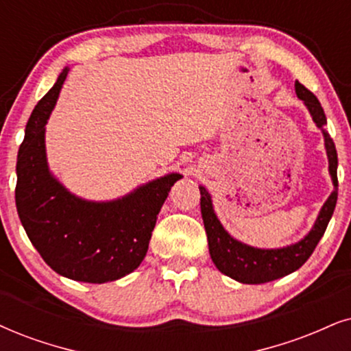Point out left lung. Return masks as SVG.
Returning a JSON list of instances; mask_svg holds the SVG:
<instances>
[{"label": "left lung", "mask_w": 351, "mask_h": 351, "mask_svg": "<svg viewBox=\"0 0 351 351\" xmlns=\"http://www.w3.org/2000/svg\"><path fill=\"white\" fill-rule=\"evenodd\" d=\"M295 87L298 99L304 101L314 123L324 132L327 157H329V170L335 186L334 193L330 194L329 199L324 204L321 214H319L316 223H314V228L309 232L308 237L301 239L296 245L282 247V250H257V247L243 245V243L233 239L225 232L219 219L214 214L210 196H208L206 188H202V186L199 188V191H201L202 220L204 227H206L208 251H210L212 261H214L217 269L221 274L228 275V277H232L241 283H252L254 285V283L272 282L275 278L285 277V275L300 269L309 259L313 251L316 250L319 239L322 238L327 225H329L330 217L334 214L337 196H339V191H337V186H339V180H337V163L339 162H337L335 144L332 141V137L327 134V131L324 130L327 121L317 97L311 90H308L303 84L296 82Z\"/></svg>", "instance_id": "left-lung-1"}]
</instances>
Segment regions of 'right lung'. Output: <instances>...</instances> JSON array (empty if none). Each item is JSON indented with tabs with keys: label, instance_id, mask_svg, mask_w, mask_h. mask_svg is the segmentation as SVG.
<instances>
[{
	"label": "right lung",
	"instance_id": "add662e5",
	"mask_svg": "<svg viewBox=\"0 0 351 351\" xmlns=\"http://www.w3.org/2000/svg\"><path fill=\"white\" fill-rule=\"evenodd\" d=\"M68 69L30 114L17 155L16 207L25 233L50 267L77 282L105 283L131 274L149 250L157 215L178 173L113 202L74 197L48 171L45 124Z\"/></svg>",
	"mask_w": 351,
	"mask_h": 351
}]
</instances>
